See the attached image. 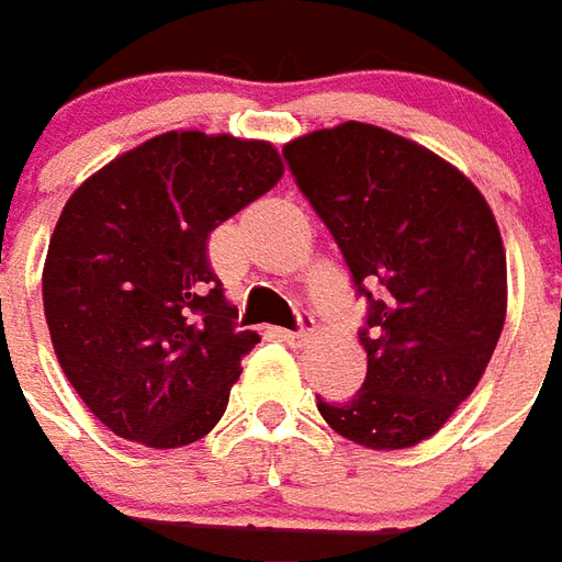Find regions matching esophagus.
<instances>
[{
  "instance_id": "obj_1",
  "label": "esophagus",
  "mask_w": 562,
  "mask_h": 562,
  "mask_svg": "<svg viewBox=\"0 0 562 562\" xmlns=\"http://www.w3.org/2000/svg\"><path fill=\"white\" fill-rule=\"evenodd\" d=\"M285 340H292V344H301V340H307L310 335H313V316H307V313H301V325L294 328V331H280Z\"/></svg>"
}]
</instances>
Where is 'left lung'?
I'll return each mask as SVG.
<instances>
[{"instance_id": "1", "label": "left lung", "mask_w": 562, "mask_h": 562, "mask_svg": "<svg viewBox=\"0 0 562 562\" xmlns=\"http://www.w3.org/2000/svg\"><path fill=\"white\" fill-rule=\"evenodd\" d=\"M282 158L368 301L362 390L316 407L356 445H419L472 395L499 344L508 282L493 210L453 164L374 124L307 133Z\"/></svg>"}]
</instances>
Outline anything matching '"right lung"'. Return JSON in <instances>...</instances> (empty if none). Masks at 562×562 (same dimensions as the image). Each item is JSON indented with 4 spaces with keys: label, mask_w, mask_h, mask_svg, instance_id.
<instances>
[{
    "label": "right lung",
    "mask_w": 562,
    "mask_h": 562,
    "mask_svg": "<svg viewBox=\"0 0 562 562\" xmlns=\"http://www.w3.org/2000/svg\"><path fill=\"white\" fill-rule=\"evenodd\" d=\"M280 176L270 143L170 131L66 200L42 273L45 319L66 380L115 435L170 450L222 419L258 335L237 331L206 243Z\"/></svg>",
    "instance_id": "right-lung-1"
}]
</instances>
